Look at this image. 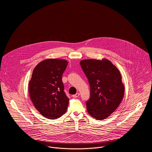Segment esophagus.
Returning <instances> with one entry per match:
<instances>
[{
  "instance_id": "esophagus-1",
  "label": "esophagus",
  "mask_w": 152,
  "mask_h": 152,
  "mask_svg": "<svg viewBox=\"0 0 152 152\" xmlns=\"http://www.w3.org/2000/svg\"><path fill=\"white\" fill-rule=\"evenodd\" d=\"M79 96V93H77V94H73L72 96V97H74V98H76V97H78Z\"/></svg>"
}]
</instances>
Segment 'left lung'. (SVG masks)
I'll use <instances>...</instances> for the list:
<instances>
[{
	"label": "left lung",
	"mask_w": 152,
	"mask_h": 152,
	"mask_svg": "<svg viewBox=\"0 0 152 152\" xmlns=\"http://www.w3.org/2000/svg\"><path fill=\"white\" fill-rule=\"evenodd\" d=\"M80 63L90 86V99L86 102L87 111L98 120L105 119L123 100L125 88L121 73L106 58L83 60Z\"/></svg>",
	"instance_id": "8db88e82"
}]
</instances>
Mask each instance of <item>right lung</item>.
Wrapping results in <instances>:
<instances>
[{"label": "right lung", "mask_w": 152, "mask_h": 152, "mask_svg": "<svg viewBox=\"0 0 152 152\" xmlns=\"http://www.w3.org/2000/svg\"><path fill=\"white\" fill-rule=\"evenodd\" d=\"M68 65L64 59L48 58L34 68L28 84L31 100L44 117L56 119L64 115L69 99L64 91L62 75Z\"/></svg>", "instance_id": "1"}]
</instances>
